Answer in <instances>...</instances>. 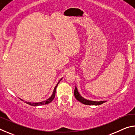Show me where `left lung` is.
Wrapping results in <instances>:
<instances>
[{
	"instance_id": "obj_1",
	"label": "left lung",
	"mask_w": 135,
	"mask_h": 135,
	"mask_svg": "<svg viewBox=\"0 0 135 135\" xmlns=\"http://www.w3.org/2000/svg\"><path fill=\"white\" fill-rule=\"evenodd\" d=\"M74 97L76 98L77 100H78L79 102H81L82 104H85V105H100L104 103L106 101H92V100H87L86 99H84V98H83L79 94V93L77 90V89L76 87L75 88V89L74 91Z\"/></svg>"
}]
</instances>
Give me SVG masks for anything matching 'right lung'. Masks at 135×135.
<instances>
[{"label":"right lung","instance_id":"add662e5","mask_svg":"<svg viewBox=\"0 0 135 135\" xmlns=\"http://www.w3.org/2000/svg\"><path fill=\"white\" fill-rule=\"evenodd\" d=\"M62 79H61L59 81L58 83H59V81H60ZM58 83L56 84V86L54 88V92L53 93H52V95L51 97H50L49 99H47L46 100H45V101H43V102H37V103H31V102H25L26 104H28V105H30L31 106H39V105H45V104H49L50 102H52L53 99H54L55 97V93H56V87L58 86ZM22 100V99H21Z\"/></svg>","mask_w":135,"mask_h":135}]
</instances>
